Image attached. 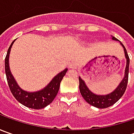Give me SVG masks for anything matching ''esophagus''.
<instances>
[{"label": "esophagus", "mask_w": 134, "mask_h": 134, "mask_svg": "<svg viewBox=\"0 0 134 134\" xmlns=\"http://www.w3.org/2000/svg\"><path fill=\"white\" fill-rule=\"evenodd\" d=\"M69 67L70 68H76L77 67V64L75 63H71L69 65Z\"/></svg>", "instance_id": "esophagus-1"}]
</instances>
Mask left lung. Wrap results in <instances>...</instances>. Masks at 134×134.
I'll return each mask as SVG.
<instances>
[{
    "instance_id": "left-lung-1",
    "label": "left lung",
    "mask_w": 134,
    "mask_h": 134,
    "mask_svg": "<svg viewBox=\"0 0 134 134\" xmlns=\"http://www.w3.org/2000/svg\"><path fill=\"white\" fill-rule=\"evenodd\" d=\"M112 39L119 41L118 39L115 38L114 36H112ZM123 47L125 51V56L126 58V67L125 70V76L123 79L119 83V85L117 86L116 90L113 91L110 94L107 95H95L93 92H92L89 88L86 85L84 80H82L81 77H79V89L81 95L84 98V100L89 103L90 105L95 107L97 108H107L110 106L113 105L118 100L121 98V96L124 95L125 90H126L127 81H128V73H129V64H130V59L128 57V54L127 53L126 48L121 43L120 41H119Z\"/></svg>"
}]
</instances>
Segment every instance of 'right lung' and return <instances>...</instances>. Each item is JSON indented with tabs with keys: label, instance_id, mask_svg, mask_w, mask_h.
<instances>
[{
	"label": "right lung",
	"instance_id": "add662e5",
	"mask_svg": "<svg viewBox=\"0 0 134 134\" xmlns=\"http://www.w3.org/2000/svg\"><path fill=\"white\" fill-rule=\"evenodd\" d=\"M15 41V40H14L12 44H10L5 58V72L7 75V80L9 87L15 98L21 104L35 110L42 109L50 104L57 96L59 91L60 82L62 81L63 77L66 74L68 69H65L56 75L44 89L34 92L24 91L18 86V83H16L10 71L9 65V53Z\"/></svg>",
	"mask_w": 134,
	"mask_h": 134
}]
</instances>
